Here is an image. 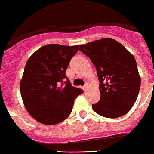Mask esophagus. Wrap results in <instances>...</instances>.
Segmentation results:
<instances>
[{
	"mask_svg": "<svg viewBox=\"0 0 154 154\" xmlns=\"http://www.w3.org/2000/svg\"><path fill=\"white\" fill-rule=\"evenodd\" d=\"M88 87H89L88 84H85V85H84V86H83V87H82V89H83V91H86V90H87V89H88Z\"/></svg>",
	"mask_w": 154,
	"mask_h": 154,
	"instance_id": "esophagus-1",
	"label": "esophagus"
}]
</instances>
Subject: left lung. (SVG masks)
I'll list each match as a JSON object with an SVG mask.
<instances>
[{
  "label": "left lung",
  "instance_id": "8db88e82",
  "mask_svg": "<svg viewBox=\"0 0 154 154\" xmlns=\"http://www.w3.org/2000/svg\"><path fill=\"white\" fill-rule=\"evenodd\" d=\"M79 50L94 63L100 82L101 98L92 105L94 111L107 118L128 113L136 101L141 86L134 56L112 38L81 45Z\"/></svg>",
  "mask_w": 154,
  "mask_h": 154
}]
</instances>
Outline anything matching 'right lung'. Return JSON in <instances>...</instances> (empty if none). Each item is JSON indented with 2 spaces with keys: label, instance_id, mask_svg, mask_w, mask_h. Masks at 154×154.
<instances>
[{
  "label": "right lung",
  "instance_id": "1",
  "mask_svg": "<svg viewBox=\"0 0 154 154\" xmlns=\"http://www.w3.org/2000/svg\"><path fill=\"white\" fill-rule=\"evenodd\" d=\"M79 45H46L27 60L20 82L23 101L30 116L42 124H59L72 111L82 89L72 85L66 70Z\"/></svg>",
  "mask_w": 154,
  "mask_h": 154
}]
</instances>
